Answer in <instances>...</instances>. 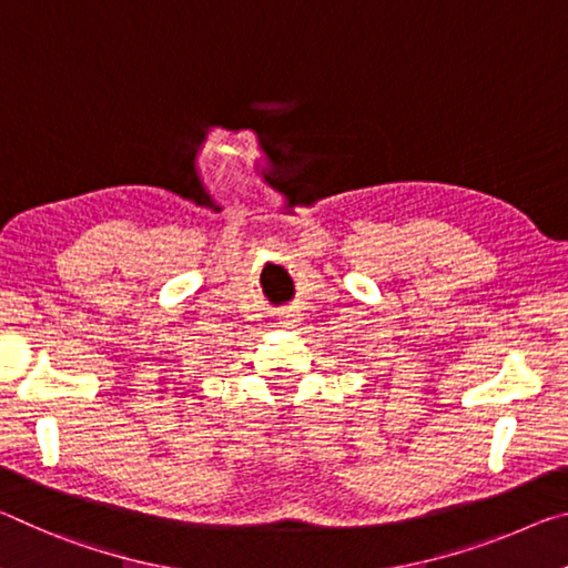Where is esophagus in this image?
I'll use <instances>...</instances> for the list:
<instances>
[{"label": "esophagus", "mask_w": 568, "mask_h": 568, "mask_svg": "<svg viewBox=\"0 0 568 568\" xmlns=\"http://www.w3.org/2000/svg\"><path fill=\"white\" fill-rule=\"evenodd\" d=\"M278 324H284V327H294V320H292V314H286L284 322H278Z\"/></svg>", "instance_id": "obj_1"}]
</instances>
